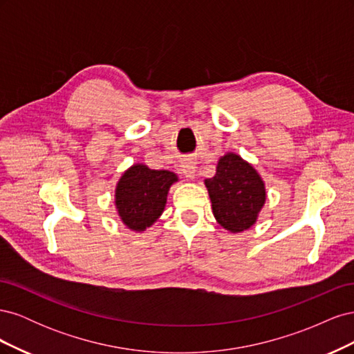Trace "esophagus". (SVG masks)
<instances>
[{
  "instance_id": "1",
  "label": "esophagus",
  "mask_w": 354,
  "mask_h": 354,
  "mask_svg": "<svg viewBox=\"0 0 354 354\" xmlns=\"http://www.w3.org/2000/svg\"><path fill=\"white\" fill-rule=\"evenodd\" d=\"M183 173L186 174V177H189V178H195V176H196V167H195V164H192V162H183Z\"/></svg>"
}]
</instances>
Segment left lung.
I'll use <instances>...</instances> for the list:
<instances>
[{"instance_id":"obj_1","label":"left lung","mask_w":354,"mask_h":354,"mask_svg":"<svg viewBox=\"0 0 354 354\" xmlns=\"http://www.w3.org/2000/svg\"><path fill=\"white\" fill-rule=\"evenodd\" d=\"M214 217L233 233L250 229L266 201V189L259 173L238 155H224L217 173L205 180Z\"/></svg>"}]
</instances>
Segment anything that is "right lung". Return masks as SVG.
<instances>
[{
  "instance_id": "right-lung-1",
  "label": "right lung",
  "mask_w": 354,
  "mask_h": 354,
  "mask_svg": "<svg viewBox=\"0 0 354 354\" xmlns=\"http://www.w3.org/2000/svg\"><path fill=\"white\" fill-rule=\"evenodd\" d=\"M177 176L167 169H151L143 164L127 169L118 181L115 202L127 227L143 232L162 214L169 186Z\"/></svg>"
}]
</instances>
